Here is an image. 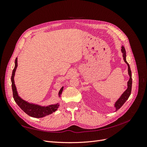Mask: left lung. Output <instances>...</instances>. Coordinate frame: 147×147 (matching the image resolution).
I'll list each match as a JSON object with an SVG mask.
<instances>
[{
  "label": "left lung",
  "instance_id": "left-lung-1",
  "mask_svg": "<svg viewBox=\"0 0 147 147\" xmlns=\"http://www.w3.org/2000/svg\"><path fill=\"white\" fill-rule=\"evenodd\" d=\"M121 51L123 53V59L125 63L127 64L128 66V74L129 75L130 78L129 80V81L127 82V90L124 92L123 94L121 95V96L119 97V99L116 102V103L115 104V107H116V111L119 109L121 107L122 105L125 103V102L128 99L129 97L130 96L131 93V89H132V75H131V68L129 67V65L127 63L126 59V50L125 48H124V47H121Z\"/></svg>",
  "mask_w": 147,
  "mask_h": 147
}]
</instances>
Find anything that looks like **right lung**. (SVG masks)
I'll return each mask as SVG.
<instances>
[{"label": "right lung", "instance_id": "1", "mask_svg": "<svg viewBox=\"0 0 147 147\" xmlns=\"http://www.w3.org/2000/svg\"><path fill=\"white\" fill-rule=\"evenodd\" d=\"M15 65L14 69L13 70L11 80V87H12V91H13V99H14L15 102L18 104V105L26 114H28L30 117H32L34 118H42L47 116V115H48L53 113V112H55V111L57 109V108L59 107L58 103L56 104L55 105H51L47 107H42L38 105L29 104L28 102H26L25 100L20 98V97L18 96L15 84V82H14V76H15V71L18 66L17 57L15 59ZM63 87L61 88V89L59 92V96H61L62 92H63Z\"/></svg>", "mask_w": 147, "mask_h": 147}]
</instances>
